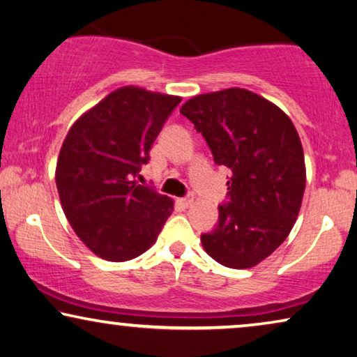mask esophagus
Segmentation results:
<instances>
[{
  "label": "esophagus",
  "instance_id": "1",
  "mask_svg": "<svg viewBox=\"0 0 357 357\" xmlns=\"http://www.w3.org/2000/svg\"><path fill=\"white\" fill-rule=\"evenodd\" d=\"M178 203L183 208H190L192 205H194V197L190 195V197H185V199H179Z\"/></svg>",
  "mask_w": 357,
  "mask_h": 357
}]
</instances>
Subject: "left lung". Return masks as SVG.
I'll list each match as a JSON object with an SVG mask.
<instances>
[{"mask_svg": "<svg viewBox=\"0 0 357 357\" xmlns=\"http://www.w3.org/2000/svg\"><path fill=\"white\" fill-rule=\"evenodd\" d=\"M181 114L205 137L214 162L231 169L219 224L203 250L229 268H251L287 238L307 183L303 148L284 111L251 90L195 95Z\"/></svg>", "mask_w": 357, "mask_h": 357, "instance_id": "8db88e82", "label": "left lung"}]
</instances>
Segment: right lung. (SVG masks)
Returning <instances> with one entry per match:
<instances>
[{
    "mask_svg": "<svg viewBox=\"0 0 357 357\" xmlns=\"http://www.w3.org/2000/svg\"><path fill=\"white\" fill-rule=\"evenodd\" d=\"M181 97L119 87L73 123L55 183L68 222L95 256L126 262L146 252L174 202L137 184L143 163Z\"/></svg>",
    "mask_w": 357,
    "mask_h": 357,
    "instance_id": "obj_1",
    "label": "right lung"
}]
</instances>
